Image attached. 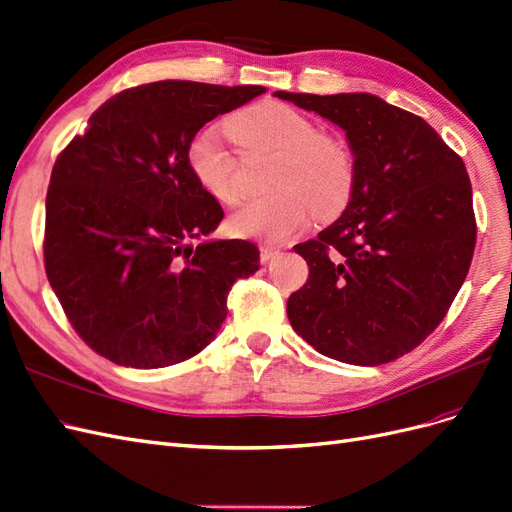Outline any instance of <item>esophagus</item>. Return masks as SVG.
Segmentation results:
<instances>
[{"instance_id":"1","label":"esophagus","mask_w":512,"mask_h":512,"mask_svg":"<svg viewBox=\"0 0 512 512\" xmlns=\"http://www.w3.org/2000/svg\"><path fill=\"white\" fill-rule=\"evenodd\" d=\"M277 252H280V250H277L275 245H260V262H262V265H267V262H269Z\"/></svg>"}]
</instances>
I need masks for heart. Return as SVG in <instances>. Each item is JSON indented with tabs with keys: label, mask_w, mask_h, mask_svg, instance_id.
Segmentation results:
<instances>
[{
	"label": "heart",
	"mask_w": 512,
	"mask_h": 512,
	"mask_svg": "<svg viewBox=\"0 0 512 512\" xmlns=\"http://www.w3.org/2000/svg\"><path fill=\"white\" fill-rule=\"evenodd\" d=\"M228 134L245 151H277L269 181L275 192L245 200L228 218L232 235L284 241L312 220L314 211L327 218L348 203L354 185L350 147L318 132L314 119L297 108L275 100L254 104L230 119ZM185 158L200 188L220 203H237L239 162L218 132L198 130Z\"/></svg>",
	"instance_id": "obj_1"
}]
</instances>
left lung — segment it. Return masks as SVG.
Here are the masks:
<instances>
[{"mask_svg": "<svg viewBox=\"0 0 512 512\" xmlns=\"http://www.w3.org/2000/svg\"><path fill=\"white\" fill-rule=\"evenodd\" d=\"M273 96L333 121L354 153L342 218L294 245L309 267L286 312L329 359L382 365L436 331L466 280L476 218L466 164L425 119L371 94Z\"/></svg>", "mask_w": 512, "mask_h": 512, "instance_id": "1", "label": "left lung"}]
</instances>
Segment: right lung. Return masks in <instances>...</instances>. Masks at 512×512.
Instances as JSON below:
<instances>
[{
	"instance_id": "right-lung-1",
	"label": "right lung",
	"mask_w": 512,
	"mask_h": 512,
	"mask_svg": "<svg viewBox=\"0 0 512 512\" xmlns=\"http://www.w3.org/2000/svg\"><path fill=\"white\" fill-rule=\"evenodd\" d=\"M158 81L123 89L59 153L46 192L44 269L83 342L123 367L192 359L218 335L228 292L260 267L250 241H203L224 211L190 173V138L265 94Z\"/></svg>"
}]
</instances>
